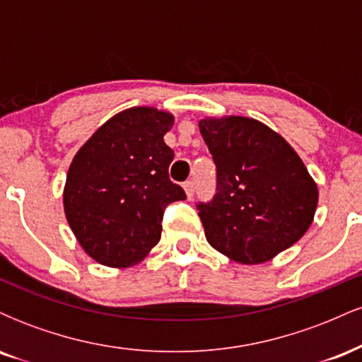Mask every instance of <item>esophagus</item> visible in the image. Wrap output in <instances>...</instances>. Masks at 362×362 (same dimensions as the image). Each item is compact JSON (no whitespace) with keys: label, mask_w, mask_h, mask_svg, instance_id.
<instances>
[{"label":"esophagus","mask_w":362,"mask_h":362,"mask_svg":"<svg viewBox=\"0 0 362 362\" xmlns=\"http://www.w3.org/2000/svg\"><path fill=\"white\" fill-rule=\"evenodd\" d=\"M184 190H185V194H187V199H192L194 197V192H195L194 182L192 180H187L185 184H184Z\"/></svg>","instance_id":"1"}]
</instances>
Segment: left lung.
<instances>
[{"label":"left lung","instance_id":"left-lung-1","mask_svg":"<svg viewBox=\"0 0 362 362\" xmlns=\"http://www.w3.org/2000/svg\"><path fill=\"white\" fill-rule=\"evenodd\" d=\"M216 163L214 199L199 204L207 242L245 265L272 260L308 231L318 187L291 144L260 120H199Z\"/></svg>","mask_w":362,"mask_h":362}]
</instances>
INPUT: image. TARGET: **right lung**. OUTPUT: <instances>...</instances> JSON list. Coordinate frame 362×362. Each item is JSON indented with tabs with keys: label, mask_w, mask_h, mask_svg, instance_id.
<instances>
[{
	"label": "right lung",
	"mask_w": 362,
	"mask_h": 362,
	"mask_svg": "<svg viewBox=\"0 0 362 362\" xmlns=\"http://www.w3.org/2000/svg\"><path fill=\"white\" fill-rule=\"evenodd\" d=\"M170 112L131 107L91 134L66 175L64 214L86 255L126 269L146 259L160 242L163 211L185 192L168 178L173 149L163 136Z\"/></svg>",
	"instance_id": "add662e5"
}]
</instances>
